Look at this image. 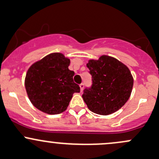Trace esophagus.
<instances>
[{
    "label": "esophagus",
    "instance_id": "34e87169",
    "mask_svg": "<svg viewBox=\"0 0 159 159\" xmlns=\"http://www.w3.org/2000/svg\"><path fill=\"white\" fill-rule=\"evenodd\" d=\"M79 87H80V91H81V92H82L83 89H84V84L81 83V84L79 85Z\"/></svg>",
    "mask_w": 159,
    "mask_h": 159
}]
</instances>
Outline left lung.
<instances>
[{
	"label": "left lung",
	"instance_id": "8db88e82",
	"mask_svg": "<svg viewBox=\"0 0 159 159\" xmlns=\"http://www.w3.org/2000/svg\"><path fill=\"white\" fill-rule=\"evenodd\" d=\"M93 84L84 89L82 98L88 108L99 115L112 114L127 102L133 87V77L126 65L103 55L87 63Z\"/></svg>",
	"mask_w": 159,
	"mask_h": 159
}]
</instances>
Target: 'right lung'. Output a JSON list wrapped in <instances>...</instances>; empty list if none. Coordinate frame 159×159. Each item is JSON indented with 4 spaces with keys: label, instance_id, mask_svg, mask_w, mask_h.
<instances>
[{
    "label": "right lung",
    "instance_id": "add662e5",
    "mask_svg": "<svg viewBox=\"0 0 159 159\" xmlns=\"http://www.w3.org/2000/svg\"><path fill=\"white\" fill-rule=\"evenodd\" d=\"M70 58L53 52L30 67L25 77V88L32 104L47 114L66 111L73 93L80 88L73 81L75 72L68 69Z\"/></svg>",
    "mask_w": 159,
    "mask_h": 159
}]
</instances>
